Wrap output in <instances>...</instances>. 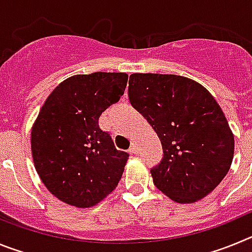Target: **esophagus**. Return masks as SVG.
<instances>
[{"instance_id": "obj_1", "label": "esophagus", "mask_w": 252, "mask_h": 252, "mask_svg": "<svg viewBox=\"0 0 252 252\" xmlns=\"http://www.w3.org/2000/svg\"><path fill=\"white\" fill-rule=\"evenodd\" d=\"M130 151H131V153H133V154H137V153H139V148H137V144H136V142H135V141L131 142Z\"/></svg>"}]
</instances>
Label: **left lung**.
I'll return each instance as SVG.
<instances>
[{"instance_id":"1","label":"left lung","mask_w":252,"mask_h":252,"mask_svg":"<svg viewBox=\"0 0 252 252\" xmlns=\"http://www.w3.org/2000/svg\"><path fill=\"white\" fill-rule=\"evenodd\" d=\"M128 98L159 136L164 157L153 182L177 203L197 202L221 183L235 139L224 113L198 82L174 74L135 73Z\"/></svg>"}]
</instances>
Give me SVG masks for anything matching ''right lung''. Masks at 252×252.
Listing matches in <instances>:
<instances>
[{
	"label": "right lung",
	"instance_id": "1",
	"mask_svg": "<svg viewBox=\"0 0 252 252\" xmlns=\"http://www.w3.org/2000/svg\"><path fill=\"white\" fill-rule=\"evenodd\" d=\"M126 73L66 78L50 93L31 130V154L40 179L69 206L93 207L117 187L128 154L115 148L98 119L124 94Z\"/></svg>",
	"mask_w": 252,
	"mask_h": 252
}]
</instances>
